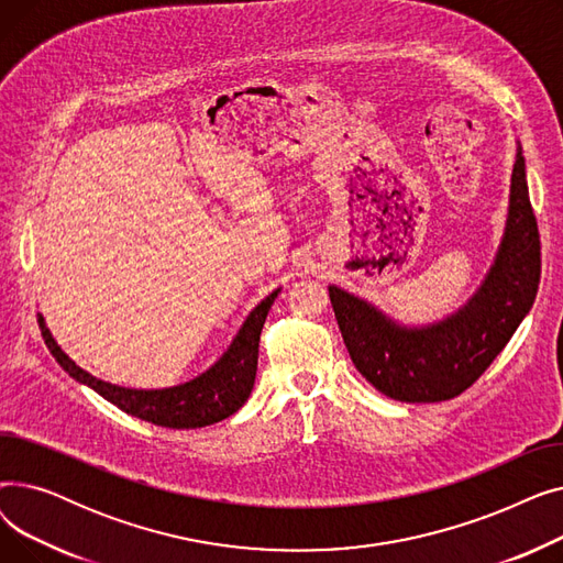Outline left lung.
<instances>
[{"mask_svg": "<svg viewBox=\"0 0 563 563\" xmlns=\"http://www.w3.org/2000/svg\"><path fill=\"white\" fill-rule=\"evenodd\" d=\"M516 143L505 232L488 272L463 306L429 323H404L372 301L329 285L353 365L386 397L427 404L461 395L497 358L534 306L541 242L522 145Z\"/></svg>", "mask_w": 563, "mask_h": 563, "instance_id": "1", "label": "left lung"}]
</instances>
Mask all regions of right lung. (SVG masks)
Masks as SVG:
<instances>
[{"label": "right lung", "instance_id": "add662e5", "mask_svg": "<svg viewBox=\"0 0 563 563\" xmlns=\"http://www.w3.org/2000/svg\"><path fill=\"white\" fill-rule=\"evenodd\" d=\"M278 294L280 287L274 289L269 297H264L249 312L228 349L210 367L200 372L198 376L175 383V386L168 388H125L102 380L91 372L81 369L68 353L58 346L41 312L38 327L56 363L77 383H81V386L96 390L107 401H111L113 406L130 412V416L139 420L168 429H198L230 418L232 412L240 410L249 399L257 372L260 333Z\"/></svg>", "mask_w": 563, "mask_h": 563}]
</instances>
